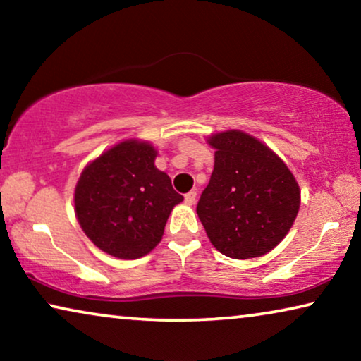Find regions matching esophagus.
Masks as SVG:
<instances>
[{
	"mask_svg": "<svg viewBox=\"0 0 361 361\" xmlns=\"http://www.w3.org/2000/svg\"><path fill=\"white\" fill-rule=\"evenodd\" d=\"M195 199H197V192H187V194L184 195V202L187 205H194L195 204Z\"/></svg>",
	"mask_w": 361,
	"mask_h": 361,
	"instance_id": "esophagus-1",
	"label": "esophagus"
}]
</instances>
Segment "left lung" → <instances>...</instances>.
Instances as JSON below:
<instances>
[{"label":"left lung","instance_id":"1","mask_svg":"<svg viewBox=\"0 0 361 361\" xmlns=\"http://www.w3.org/2000/svg\"><path fill=\"white\" fill-rule=\"evenodd\" d=\"M215 166L197 214L212 245L235 259L263 256L288 235L300 190L288 166L243 131L216 133Z\"/></svg>","mask_w":361,"mask_h":361}]
</instances>
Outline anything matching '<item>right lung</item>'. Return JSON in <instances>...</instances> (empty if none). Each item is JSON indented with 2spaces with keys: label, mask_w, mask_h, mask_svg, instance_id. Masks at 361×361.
Returning <instances> with one entry per match:
<instances>
[{
  "label": "right lung",
  "mask_w": 361,
  "mask_h": 361,
  "mask_svg": "<svg viewBox=\"0 0 361 361\" xmlns=\"http://www.w3.org/2000/svg\"><path fill=\"white\" fill-rule=\"evenodd\" d=\"M154 159L149 142L123 141L90 162L77 182L78 224L115 258L136 259L156 248L171 210L184 200Z\"/></svg>",
  "instance_id": "obj_1"
}]
</instances>
